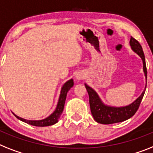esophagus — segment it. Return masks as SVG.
<instances>
[{
    "mask_svg": "<svg viewBox=\"0 0 153 153\" xmlns=\"http://www.w3.org/2000/svg\"><path fill=\"white\" fill-rule=\"evenodd\" d=\"M86 77V75L85 74H84V73H78L77 74H76V79H78V80H79V79H84V78Z\"/></svg>",
    "mask_w": 153,
    "mask_h": 153,
    "instance_id": "34e87169",
    "label": "esophagus"
}]
</instances>
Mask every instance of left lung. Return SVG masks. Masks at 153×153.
<instances>
[{"label":"left lung","instance_id":"left-lung-1","mask_svg":"<svg viewBox=\"0 0 153 153\" xmlns=\"http://www.w3.org/2000/svg\"><path fill=\"white\" fill-rule=\"evenodd\" d=\"M130 45L131 47L132 51L136 53L138 56L142 59L143 62V72L145 74L146 79H147V69H146V59L144 55L143 50L138 41L131 36L130 40ZM85 88L88 92L89 95V103H90L91 111V114L94 117V120L96 122L102 124H111V123H120L124 120L130 119L134 115V113L138 109L140 103L142 102V98L144 96L146 88L142 91V94L140 95L136 100L134 101L132 103L129 104L126 106L115 107L105 105L102 102L99 95L90 86L85 84Z\"/></svg>","mask_w":153,"mask_h":153}]
</instances>
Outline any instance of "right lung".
Returning <instances> with one entry per match:
<instances>
[{"instance_id":"1","label":"right lung","mask_w":153,"mask_h":153,"mask_svg":"<svg viewBox=\"0 0 153 153\" xmlns=\"http://www.w3.org/2000/svg\"><path fill=\"white\" fill-rule=\"evenodd\" d=\"M74 79H70L63 84V86L62 87L61 93H60V95H59V102H58L55 110L45 119L40 120H29L23 119V118L18 117L16 114L14 115L16 116V118H18L22 122H25V123L33 125V126H36V127H48V126H51V125L55 124L59 121V119L61 117L64 105H65V99H66V95H67V92L74 86Z\"/></svg>"}]
</instances>
